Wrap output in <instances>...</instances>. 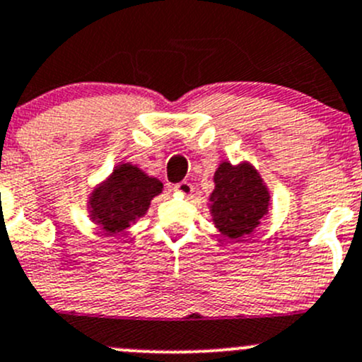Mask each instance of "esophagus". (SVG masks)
Returning <instances> with one entry per match:
<instances>
[{
	"label": "esophagus",
	"instance_id": "obj_1",
	"mask_svg": "<svg viewBox=\"0 0 362 362\" xmlns=\"http://www.w3.org/2000/svg\"><path fill=\"white\" fill-rule=\"evenodd\" d=\"M192 191H194V187H192L191 182H180V184L175 185V192L182 196H191Z\"/></svg>",
	"mask_w": 362,
	"mask_h": 362
}]
</instances>
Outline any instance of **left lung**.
I'll return each mask as SVG.
<instances>
[{
  "instance_id": "left-lung-1",
  "label": "left lung",
  "mask_w": 362,
  "mask_h": 362,
  "mask_svg": "<svg viewBox=\"0 0 362 362\" xmlns=\"http://www.w3.org/2000/svg\"><path fill=\"white\" fill-rule=\"evenodd\" d=\"M214 185L208 208L218 233L235 242L254 235L272 206L269 189L259 171L249 160H222L214 173Z\"/></svg>"
}]
</instances>
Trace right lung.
I'll return each mask as SVG.
<instances>
[{
    "instance_id": "obj_1",
    "label": "right lung",
    "mask_w": 362,
    "mask_h": 362,
    "mask_svg": "<svg viewBox=\"0 0 362 362\" xmlns=\"http://www.w3.org/2000/svg\"><path fill=\"white\" fill-rule=\"evenodd\" d=\"M163 192V182L131 163H119L87 198V214L105 235L115 236L136 224Z\"/></svg>"
}]
</instances>
